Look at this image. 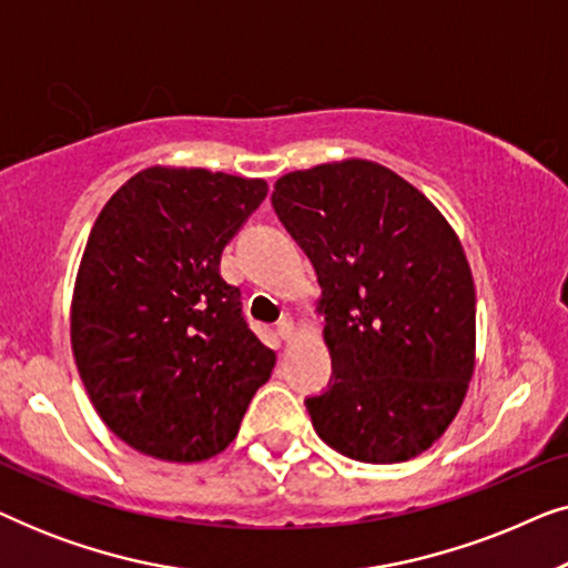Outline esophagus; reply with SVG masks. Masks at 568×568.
Returning <instances> with one entry per match:
<instances>
[{
    "mask_svg": "<svg viewBox=\"0 0 568 568\" xmlns=\"http://www.w3.org/2000/svg\"><path fill=\"white\" fill-rule=\"evenodd\" d=\"M276 333L282 341H290L294 336V323L290 321V317H282V321L276 323Z\"/></svg>",
    "mask_w": 568,
    "mask_h": 568,
    "instance_id": "34e87169",
    "label": "esophagus"
}]
</instances>
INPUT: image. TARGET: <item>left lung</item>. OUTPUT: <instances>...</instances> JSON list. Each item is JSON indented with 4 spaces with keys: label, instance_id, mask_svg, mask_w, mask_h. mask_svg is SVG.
I'll list each match as a JSON object with an SVG mask.
<instances>
[{
    "label": "left lung",
    "instance_id": "1",
    "mask_svg": "<svg viewBox=\"0 0 568 568\" xmlns=\"http://www.w3.org/2000/svg\"><path fill=\"white\" fill-rule=\"evenodd\" d=\"M274 212L321 284L333 375L305 400L325 445L359 463H403L437 442L476 367V290L437 206L369 160L276 181Z\"/></svg>",
    "mask_w": 568,
    "mask_h": 568
}]
</instances>
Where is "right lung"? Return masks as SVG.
<instances>
[{
	"mask_svg": "<svg viewBox=\"0 0 568 568\" xmlns=\"http://www.w3.org/2000/svg\"><path fill=\"white\" fill-rule=\"evenodd\" d=\"M268 185L204 168H146L88 237L72 352L98 416L139 453L199 463L237 437L276 354L220 276L224 245Z\"/></svg>",
	"mask_w": 568,
	"mask_h": 568,
	"instance_id": "add662e5",
	"label": "right lung"
}]
</instances>
